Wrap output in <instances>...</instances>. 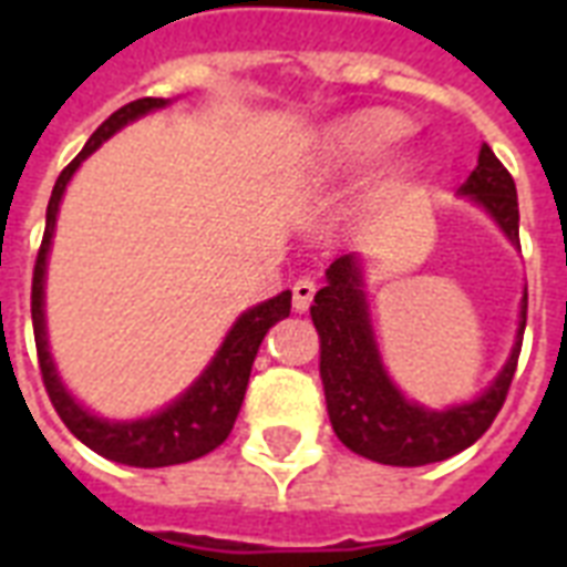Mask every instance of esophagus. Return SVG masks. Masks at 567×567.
<instances>
[{
	"mask_svg": "<svg viewBox=\"0 0 567 567\" xmlns=\"http://www.w3.org/2000/svg\"><path fill=\"white\" fill-rule=\"evenodd\" d=\"M315 291H318V285L311 282V279H297L293 282V309L309 311L311 300H315Z\"/></svg>",
	"mask_w": 567,
	"mask_h": 567,
	"instance_id": "1",
	"label": "esophagus"
}]
</instances>
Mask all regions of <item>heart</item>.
<instances>
[{
    "label": "heart",
    "instance_id": "heart-1",
    "mask_svg": "<svg viewBox=\"0 0 567 567\" xmlns=\"http://www.w3.org/2000/svg\"><path fill=\"white\" fill-rule=\"evenodd\" d=\"M405 135V120L394 111H368L359 117L347 120L327 137V150H323V162L329 173H355L362 171L364 164L385 153L388 146L394 144L396 137ZM412 164H400L394 173L391 185L409 179Z\"/></svg>",
    "mask_w": 567,
    "mask_h": 567
}]
</instances>
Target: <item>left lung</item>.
Returning a JSON list of instances; mask_svg holds the SVG:
<instances>
[{"label":"left lung","mask_w":567,"mask_h":567,"mask_svg":"<svg viewBox=\"0 0 567 567\" xmlns=\"http://www.w3.org/2000/svg\"><path fill=\"white\" fill-rule=\"evenodd\" d=\"M458 194L483 205L506 238L520 247L515 179L488 144H483L480 162ZM311 320L320 336V379L329 421L341 444L379 465L417 467L456 456L494 423L518 368L527 327V293L520 300L518 338L503 371L476 400L444 412L409 403L388 379L373 341L359 258L341 256L329 265L327 285L315 293Z\"/></svg>","instance_id":"left-lung-1"}]
</instances>
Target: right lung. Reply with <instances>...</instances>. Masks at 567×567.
I'll list each match as a JSON object with an SVG mask.
<instances>
[{
	"mask_svg": "<svg viewBox=\"0 0 567 567\" xmlns=\"http://www.w3.org/2000/svg\"><path fill=\"white\" fill-rule=\"evenodd\" d=\"M164 105H167V100L144 96V100H135L117 109L93 132L82 153L75 155L73 162L61 171L55 188H52V196H49L47 229H43L38 261H34V276H31V327H34V344H38L40 377H43V385H47V394L52 405H55L58 417L93 453L132 467L182 465V462H194V458L212 453L214 447H220L223 441L229 439L231 426H235V417H238L244 394H247L249 371H252V362H256V353L261 341H265L267 329L291 315V291H282L274 300L258 302L249 311H244L235 320V327L229 329V336L220 344L212 364L199 373L194 385L179 400H173L167 409L150 414V417H141V421H102V417H96V414H91L87 409L75 403L73 394L58 379L47 341L43 282H47V256L49 247H52L58 205H61V196L66 190V182L73 179L79 164L102 141H109L117 128H123L132 120L144 117L150 111L164 109Z\"/></svg>",
	"mask_w": 567,
	"mask_h": 567,
	"instance_id": "add662e5",
	"label": "right lung"
}]
</instances>
